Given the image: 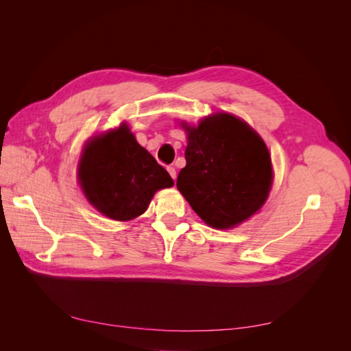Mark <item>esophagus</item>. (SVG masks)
<instances>
[{
	"label": "esophagus",
	"mask_w": 351,
	"mask_h": 351,
	"mask_svg": "<svg viewBox=\"0 0 351 351\" xmlns=\"http://www.w3.org/2000/svg\"><path fill=\"white\" fill-rule=\"evenodd\" d=\"M168 172H169V175L172 176V179L176 180V169L173 168V166H168Z\"/></svg>",
	"instance_id": "1"
}]
</instances>
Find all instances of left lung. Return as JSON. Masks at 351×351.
Returning a JSON list of instances; mask_svg holds the SVG:
<instances>
[{"label":"left lung","instance_id":"8db88e82","mask_svg":"<svg viewBox=\"0 0 351 351\" xmlns=\"http://www.w3.org/2000/svg\"><path fill=\"white\" fill-rule=\"evenodd\" d=\"M188 135L186 166L176 186L206 225L230 229L259 210L269 196L273 168L266 143L245 121L226 112L197 126L180 123Z\"/></svg>","mask_w":351,"mask_h":351}]
</instances>
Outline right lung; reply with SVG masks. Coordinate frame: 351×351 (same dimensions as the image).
Masks as SVG:
<instances>
[{
	"instance_id": "add662e5",
	"label": "right lung",
	"mask_w": 351,
	"mask_h": 351,
	"mask_svg": "<svg viewBox=\"0 0 351 351\" xmlns=\"http://www.w3.org/2000/svg\"><path fill=\"white\" fill-rule=\"evenodd\" d=\"M78 180L89 204L119 222L141 216L156 191L173 186L169 173L136 142L125 122L86 142Z\"/></svg>"
}]
</instances>
